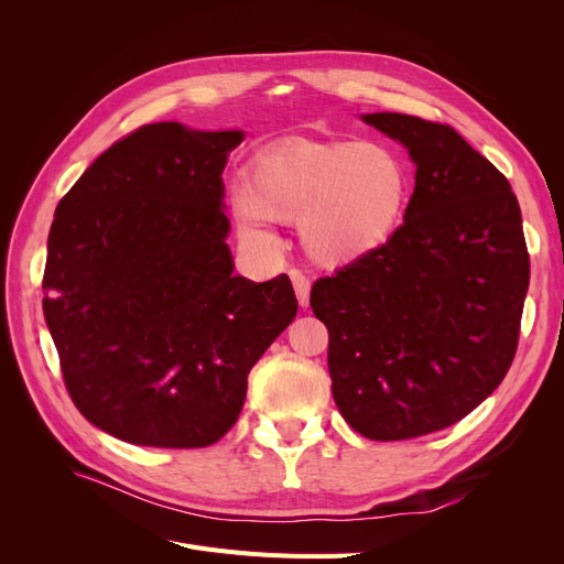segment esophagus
I'll return each mask as SVG.
<instances>
[{"mask_svg": "<svg viewBox=\"0 0 564 564\" xmlns=\"http://www.w3.org/2000/svg\"><path fill=\"white\" fill-rule=\"evenodd\" d=\"M289 278H292V282H294V289H296V296H299L301 308H308V301H311V278L305 275V272H301V270H292V272H289Z\"/></svg>", "mask_w": 564, "mask_h": 564, "instance_id": "obj_1", "label": "esophagus"}]
</instances>
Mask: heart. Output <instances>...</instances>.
Segmentation results:
<instances>
[{
    "instance_id": "obj_1",
    "label": "heart",
    "mask_w": 564,
    "mask_h": 564,
    "mask_svg": "<svg viewBox=\"0 0 564 564\" xmlns=\"http://www.w3.org/2000/svg\"><path fill=\"white\" fill-rule=\"evenodd\" d=\"M412 193V166L388 141L286 143L251 162L232 212L251 247H278L268 218H299L303 249L324 265H344L390 242Z\"/></svg>"
}]
</instances>
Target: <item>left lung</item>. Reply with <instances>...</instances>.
I'll list each match as a JSON object with an SVG mask.
<instances>
[{"instance_id": "8db88e82", "label": "left lung", "mask_w": 564, "mask_h": 564, "mask_svg": "<svg viewBox=\"0 0 564 564\" xmlns=\"http://www.w3.org/2000/svg\"><path fill=\"white\" fill-rule=\"evenodd\" d=\"M365 122L416 164L404 224L381 249L319 278L334 402L379 442L454 425L513 365L529 286L522 214L508 178L447 124L373 112Z\"/></svg>"}]
</instances>
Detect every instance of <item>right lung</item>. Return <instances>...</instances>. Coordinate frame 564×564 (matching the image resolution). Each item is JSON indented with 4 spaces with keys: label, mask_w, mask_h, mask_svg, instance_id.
<instances>
[{
    "label": "right lung",
    "mask_w": 564,
    "mask_h": 564,
    "mask_svg": "<svg viewBox=\"0 0 564 564\" xmlns=\"http://www.w3.org/2000/svg\"><path fill=\"white\" fill-rule=\"evenodd\" d=\"M242 139L145 124L56 207L42 305L63 381L84 419L131 445L218 442L251 367L296 317L286 275H232L220 176Z\"/></svg>",
    "instance_id": "obj_1"
}]
</instances>
